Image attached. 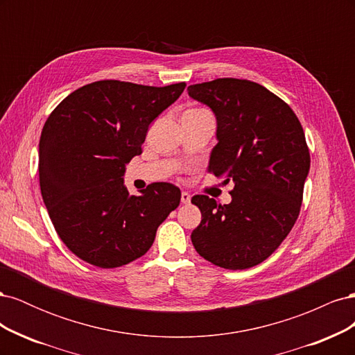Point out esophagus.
<instances>
[{"instance_id": "34e87169", "label": "esophagus", "mask_w": 355, "mask_h": 355, "mask_svg": "<svg viewBox=\"0 0 355 355\" xmlns=\"http://www.w3.org/2000/svg\"><path fill=\"white\" fill-rule=\"evenodd\" d=\"M180 201H182V204H189L191 202V196L188 194V192H182V196H180Z\"/></svg>"}]
</instances>
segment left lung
Returning a JSON list of instances; mask_svg holds the SVG:
<instances>
[{"instance_id": "1", "label": "left lung", "mask_w": 355, "mask_h": 355, "mask_svg": "<svg viewBox=\"0 0 355 355\" xmlns=\"http://www.w3.org/2000/svg\"><path fill=\"white\" fill-rule=\"evenodd\" d=\"M188 94L216 116L209 171L234 184L230 204L192 197L201 211L192 244L213 265L247 270L275 252L299 216L311 163L304 128L286 102L249 80L194 84Z\"/></svg>"}]
</instances>
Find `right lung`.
<instances>
[{
    "instance_id": "1",
    "label": "right lung",
    "mask_w": 355,
    "mask_h": 355,
    "mask_svg": "<svg viewBox=\"0 0 355 355\" xmlns=\"http://www.w3.org/2000/svg\"><path fill=\"white\" fill-rule=\"evenodd\" d=\"M185 85L96 81L67 96L47 118L38 153L41 196L60 240L80 259L99 268L133 262L179 206L178 187L157 182L130 196L123 176L142 154L149 124Z\"/></svg>"
}]
</instances>
